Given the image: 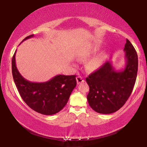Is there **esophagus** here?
Here are the masks:
<instances>
[{
    "instance_id": "34e87169",
    "label": "esophagus",
    "mask_w": 147,
    "mask_h": 147,
    "mask_svg": "<svg viewBox=\"0 0 147 147\" xmlns=\"http://www.w3.org/2000/svg\"><path fill=\"white\" fill-rule=\"evenodd\" d=\"M76 80H77L78 84H80V83H82V82H84V80L83 79V78L81 77V76H78V77L76 78Z\"/></svg>"
}]
</instances>
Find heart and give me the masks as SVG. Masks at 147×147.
<instances>
[{
	"label": "heart",
	"instance_id": "b5f03b06",
	"mask_svg": "<svg viewBox=\"0 0 147 147\" xmlns=\"http://www.w3.org/2000/svg\"><path fill=\"white\" fill-rule=\"evenodd\" d=\"M98 48L96 46H93L91 47L90 49H88L86 51H84L83 53L79 55V59H87V58L90 57L93 54L96 53L97 51ZM102 63V58L101 55H98L96 57H94L92 59H90L89 61H88L87 64H86V68L88 71H93L95 70H97L99 69L100 66H101Z\"/></svg>",
	"mask_w": 147,
	"mask_h": 147
}]
</instances>
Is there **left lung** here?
<instances>
[{
    "label": "left lung",
    "mask_w": 147,
    "mask_h": 147,
    "mask_svg": "<svg viewBox=\"0 0 147 147\" xmlns=\"http://www.w3.org/2000/svg\"><path fill=\"white\" fill-rule=\"evenodd\" d=\"M125 66L116 70L107 61L86 78L90 87L87 99L92 109L100 114L115 112L122 108L131 94L138 71V55L132 43L126 39Z\"/></svg>",
    "instance_id": "left-lung-1"
}]
</instances>
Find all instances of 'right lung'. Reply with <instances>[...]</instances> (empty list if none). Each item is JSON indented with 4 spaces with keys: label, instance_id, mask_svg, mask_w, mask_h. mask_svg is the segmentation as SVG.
<instances>
[{
    "label": "right lung",
    "instance_id": "add662e5",
    "mask_svg": "<svg viewBox=\"0 0 147 147\" xmlns=\"http://www.w3.org/2000/svg\"><path fill=\"white\" fill-rule=\"evenodd\" d=\"M33 36H28L23 41ZM15 55L16 51L12 59V73L15 85L24 102L31 109L44 115L55 114L63 109L77 84L76 76L57 75L45 82H29L18 71Z\"/></svg>",
    "mask_w": 147,
    "mask_h": 147
}]
</instances>
